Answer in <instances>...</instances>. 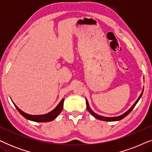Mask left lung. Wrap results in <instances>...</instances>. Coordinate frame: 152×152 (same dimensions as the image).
I'll use <instances>...</instances> for the list:
<instances>
[{
    "label": "left lung",
    "mask_w": 152,
    "mask_h": 152,
    "mask_svg": "<svg viewBox=\"0 0 152 152\" xmlns=\"http://www.w3.org/2000/svg\"><path fill=\"white\" fill-rule=\"evenodd\" d=\"M143 90H144V88H143V89H142V93H141V94L140 95V96L138 97V99H137V100L135 102V103L134 104H133V106L132 107L130 108L127 111H126L125 113H123V114H122V115H119V116H116V117H105V116H102V115H98V114H97V113H95L94 111H93L92 109H91L90 108V106H89V104H88V100H87L86 99V107H87V110H88V111L90 112V113L91 114V115H92L93 117H95V118H96V119H97V120H103V121H107V122H113V121H119V120H122V119H123L124 118H125L126 115H128L129 113H130L131 111H132L133 109H134V108L135 107V106L136 105V104L138 103V102L139 101V99H140V97H141V96H142V93H143Z\"/></svg>",
    "instance_id": "8db88e82"
}]
</instances>
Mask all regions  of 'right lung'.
<instances>
[{
	"label": "right lung",
	"mask_w": 152,
	"mask_h": 152,
	"mask_svg": "<svg viewBox=\"0 0 152 152\" xmlns=\"http://www.w3.org/2000/svg\"><path fill=\"white\" fill-rule=\"evenodd\" d=\"M64 102V98L61 99V102L59 103V104L55 107V109H54L53 111L49 112V113H48L46 114H43V115H30V114H28L21 111V110H20L14 102L13 104L14 106H15L16 109L18 111V112H19L25 118H26L27 120L37 122H46L53 121V120H55V118L59 115V114L61 113L62 109H63Z\"/></svg>",
	"instance_id": "1"
}]
</instances>
